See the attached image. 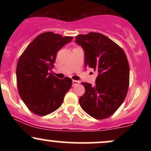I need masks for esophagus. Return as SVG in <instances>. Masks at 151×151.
<instances>
[{
  "instance_id": "1",
  "label": "esophagus",
  "mask_w": 151,
  "mask_h": 151,
  "mask_svg": "<svg viewBox=\"0 0 151 151\" xmlns=\"http://www.w3.org/2000/svg\"><path fill=\"white\" fill-rule=\"evenodd\" d=\"M80 82L78 81V80H72V83H73V86H76V85L80 84Z\"/></svg>"
}]
</instances>
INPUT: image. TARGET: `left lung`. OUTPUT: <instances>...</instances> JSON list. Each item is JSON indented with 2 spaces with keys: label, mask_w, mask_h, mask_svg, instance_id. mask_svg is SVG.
Masks as SVG:
<instances>
[{
  "label": "left lung",
  "mask_w": 151,
  "mask_h": 151,
  "mask_svg": "<svg viewBox=\"0 0 151 151\" xmlns=\"http://www.w3.org/2000/svg\"><path fill=\"white\" fill-rule=\"evenodd\" d=\"M76 43L85 52V66L99 74L95 85L82 83L85 92L79 99L83 110L98 120L111 116L121 106L128 92L129 65L124 51L99 33L76 36Z\"/></svg>",
  "instance_id": "8db88e82"
}]
</instances>
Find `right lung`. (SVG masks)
Wrapping results in <instances>:
<instances>
[{
	"mask_svg": "<svg viewBox=\"0 0 151 151\" xmlns=\"http://www.w3.org/2000/svg\"><path fill=\"white\" fill-rule=\"evenodd\" d=\"M72 39L45 32L29 44L18 60V92L27 107L36 115L45 116L58 109L71 88V79L60 80L49 71L54 66L58 51Z\"/></svg>",
	"mask_w": 151,
	"mask_h": 151,
	"instance_id": "right-lung-1",
	"label": "right lung"
}]
</instances>
